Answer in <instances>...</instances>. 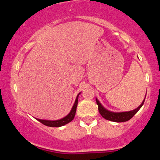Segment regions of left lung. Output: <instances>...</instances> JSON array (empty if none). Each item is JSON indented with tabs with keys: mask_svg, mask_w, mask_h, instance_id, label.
<instances>
[{
	"mask_svg": "<svg viewBox=\"0 0 160 160\" xmlns=\"http://www.w3.org/2000/svg\"><path fill=\"white\" fill-rule=\"evenodd\" d=\"M145 98H146V95H145ZM145 98L142 102V103L140 104V106H138L136 109L133 110V111H126V112H112L108 111V110L104 108L102 104L100 103V102L96 98V103L98 106V111L100 113V114L104 117L106 120L113 121V122H126V121L129 120L130 119L132 118V117L138 111L140 110V108L142 107V105L144 104Z\"/></svg>",
	"mask_w": 160,
	"mask_h": 160,
	"instance_id": "left-lung-1",
	"label": "left lung"
}]
</instances>
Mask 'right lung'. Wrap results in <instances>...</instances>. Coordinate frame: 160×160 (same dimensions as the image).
<instances>
[{
	"label": "right lung",
	"instance_id": "obj_1",
	"mask_svg": "<svg viewBox=\"0 0 160 160\" xmlns=\"http://www.w3.org/2000/svg\"><path fill=\"white\" fill-rule=\"evenodd\" d=\"M80 94V92L79 93L78 96H77L74 105H73L72 108H71L70 113L67 116H65V117H63V118L60 119V120H40V119H37V118L35 119L39 121V122H41V123L45 125V126H49V127H60V126H65V125L68 124V122H71V121L74 120L75 113H76L77 107H78V97Z\"/></svg>",
	"mask_w": 160,
	"mask_h": 160
}]
</instances>
